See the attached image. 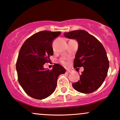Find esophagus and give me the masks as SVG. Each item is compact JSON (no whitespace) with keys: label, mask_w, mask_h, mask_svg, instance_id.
<instances>
[{"label":"esophagus","mask_w":120,"mask_h":120,"mask_svg":"<svg viewBox=\"0 0 120 120\" xmlns=\"http://www.w3.org/2000/svg\"><path fill=\"white\" fill-rule=\"evenodd\" d=\"M70 72H71L70 70H66V73H70Z\"/></svg>","instance_id":"1"}]
</instances>
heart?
Here are the masks:
<instances>
[{"mask_svg": "<svg viewBox=\"0 0 120 120\" xmlns=\"http://www.w3.org/2000/svg\"><path fill=\"white\" fill-rule=\"evenodd\" d=\"M60 63H61L62 64H63L64 65H67V64H68V63H67V62L66 61V60H60Z\"/></svg>", "mask_w": 120, "mask_h": 120, "instance_id": "b5f03b06", "label": "heart"}]
</instances>
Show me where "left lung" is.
Listing matches in <instances>:
<instances>
[{"label": "left lung", "instance_id": "8db88e82", "mask_svg": "<svg viewBox=\"0 0 120 120\" xmlns=\"http://www.w3.org/2000/svg\"><path fill=\"white\" fill-rule=\"evenodd\" d=\"M69 39L78 41V49L74 60V68L83 67L78 82L73 83L74 89L82 93H91L102 85L108 74L109 64L105 48L96 37L85 30L64 33Z\"/></svg>", "mask_w": 120, "mask_h": 120}]
</instances>
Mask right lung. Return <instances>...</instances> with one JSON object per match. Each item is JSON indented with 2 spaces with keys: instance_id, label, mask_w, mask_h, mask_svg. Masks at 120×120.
Here are the masks:
<instances>
[{
  "instance_id": "obj_1",
  "label": "right lung",
  "mask_w": 120,
  "mask_h": 120,
  "mask_svg": "<svg viewBox=\"0 0 120 120\" xmlns=\"http://www.w3.org/2000/svg\"><path fill=\"white\" fill-rule=\"evenodd\" d=\"M60 31H42L26 40L19 51L16 68L20 86L29 96L42 100L54 91L58 76L66 72L62 66L55 64L52 70L43 68L53 55L52 41Z\"/></svg>"
}]
</instances>
